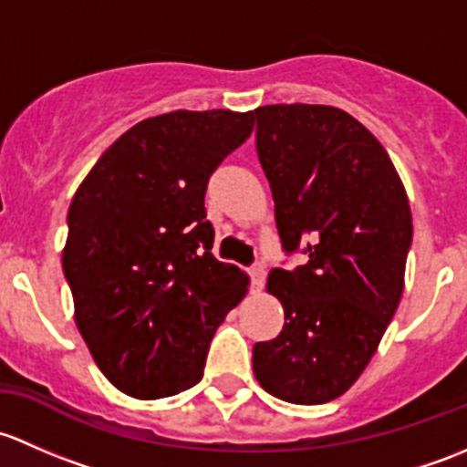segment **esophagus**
<instances>
[{
	"instance_id": "obj_1",
	"label": "esophagus",
	"mask_w": 467,
	"mask_h": 467,
	"mask_svg": "<svg viewBox=\"0 0 467 467\" xmlns=\"http://www.w3.org/2000/svg\"><path fill=\"white\" fill-rule=\"evenodd\" d=\"M249 276H252V287L254 290H263V285H265V265L263 263H256V265H252L249 269Z\"/></svg>"
}]
</instances>
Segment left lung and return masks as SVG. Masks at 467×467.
<instances>
[{
	"label": "left lung",
	"instance_id": "left-lung-1",
	"mask_svg": "<svg viewBox=\"0 0 467 467\" xmlns=\"http://www.w3.org/2000/svg\"><path fill=\"white\" fill-rule=\"evenodd\" d=\"M256 150L287 254L267 290L285 310L278 337L254 346V376L274 398L321 405L371 362L405 287L411 209L382 143L330 105H265Z\"/></svg>",
	"mask_w": 467,
	"mask_h": 467
}]
</instances>
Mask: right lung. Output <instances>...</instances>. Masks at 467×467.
Instances as JSON below:
<instances>
[{"label": "right lung", "mask_w": 467, "mask_h": 467, "mask_svg": "<svg viewBox=\"0 0 467 467\" xmlns=\"http://www.w3.org/2000/svg\"><path fill=\"white\" fill-rule=\"evenodd\" d=\"M252 112L160 114L117 139L71 200L62 269L103 376L132 398L198 384L249 276L211 254L209 177L247 141Z\"/></svg>", "instance_id": "1"}]
</instances>
